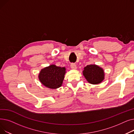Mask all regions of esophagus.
<instances>
[{"mask_svg":"<svg viewBox=\"0 0 134 134\" xmlns=\"http://www.w3.org/2000/svg\"><path fill=\"white\" fill-rule=\"evenodd\" d=\"M71 67L72 69H76L77 68V67H76V65L75 64V63H72L71 64Z\"/></svg>","mask_w":134,"mask_h":134,"instance_id":"1","label":"esophagus"}]
</instances>
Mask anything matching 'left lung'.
<instances>
[{"mask_svg":"<svg viewBox=\"0 0 134 134\" xmlns=\"http://www.w3.org/2000/svg\"><path fill=\"white\" fill-rule=\"evenodd\" d=\"M82 73L87 81L91 84L100 83L104 79V70L96 65L86 66Z\"/></svg>","mask_w":134,"mask_h":134,"instance_id":"1","label":"left lung"}]
</instances>
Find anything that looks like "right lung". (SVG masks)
<instances>
[{
  "label": "right lung",
  "mask_w": 134,
  "mask_h": 134,
  "mask_svg": "<svg viewBox=\"0 0 134 134\" xmlns=\"http://www.w3.org/2000/svg\"><path fill=\"white\" fill-rule=\"evenodd\" d=\"M65 73V67L52 65L41 69L38 75V78L44 86L49 88L56 89L62 86Z\"/></svg>",
  "instance_id": "1"
}]
</instances>
